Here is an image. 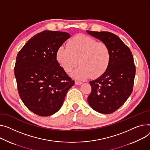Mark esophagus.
<instances>
[{
	"mask_svg": "<svg viewBox=\"0 0 150 150\" xmlns=\"http://www.w3.org/2000/svg\"><path fill=\"white\" fill-rule=\"evenodd\" d=\"M75 83L76 85H81V84H83L82 82L79 81H75Z\"/></svg>",
	"mask_w": 150,
	"mask_h": 150,
	"instance_id": "34e87169",
	"label": "esophagus"
}]
</instances>
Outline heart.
<instances>
[{
  "mask_svg": "<svg viewBox=\"0 0 150 150\" xmlns=\"http://www.w3.org/2000/svg\"><path fill=\"white\" fill-rule=\"evenodd\" d=\"M110 51L103 42H97L91 37L78 34L69 40L67 46H59L56 52L58 63L66 72L79 67L71 74L77 79H86L104 74L110 62Z\"/></svg>",
  "mask_w": 150,
  "mask_h": 150,
  "instance_id": "1",
  "label": "heart"
}]
</instances>
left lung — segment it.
<instances>
[{"instance_id":"8db88e82","label":"left lung","mask_w":150,"mask_h":150,"mask_svg":"<svg viewBox=\"0 0 150 150\" xmlns=\"http://www.w3.org/2000/svg\"><path fill=\"white\" fill-rule=\"evenodd\" d=\"M86 32L105 43L111 55L105 72L89 82L92 92L87 101L99 113H112L121 107L132 93L136 73L133 55L120 38L112 33Z\"/></svg>"}]
</instances>
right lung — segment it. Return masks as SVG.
Wrapping results in <instances>:
<instances>
[{
  "label": "right lung",
  "mask_w": 150,
  "mask_h": 150,
  "mask_svg": "<svg viewBox=\"0 0 150 150\" xmlns=\"http://www.w3.org/2000/svg\"><path fill=\"white\" fill-rule=\"evenodd\" d=\"M70 37L67 33L44 31L29 39L17 54L14 75L18 94L37 115L57 112L74 85L56 59L57 49Z\"/></svg>",
  "instance_id": "add662e5"
}]
</instances>
